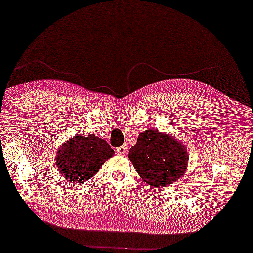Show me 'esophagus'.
<instances>
[{
	"label": "esophagus",
	"mask_w": 253,
	"mask_h": 253,
	"mask_svg": "<svg viewBox=\"0 0 253 253\" xmlns=\"http://www.w3.org/2000/svg\"><path fill=\"white\" fill-rule=\"evenodd\" d=\"M116 153L117 154H121V155H125L126 153H127V148L125 147V146H121V147H118V148H116Z\"/></svg>",
	"instance_id": "esophagus-1"
}]
</instances>
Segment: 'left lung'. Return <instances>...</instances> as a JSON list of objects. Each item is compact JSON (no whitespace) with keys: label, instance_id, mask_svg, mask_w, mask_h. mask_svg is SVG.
Wrapping results in <instances>:
<instances>
[{"label":"left lung","instance_id":"8db88e82","mask_svg":"<svg viewBox=\"0 0 253 253\" xmlns=\"http://www.w3.org/2000/svg\"><path fill=\"white\" fill-rule=\"evenodd\" d=\"M128 158L137 173L151 187H165L184 175L188 153L184 144L173 137L149 129L139 133Z\"/></svg>","mask_w":253,"mask_h":253}]
</instances>
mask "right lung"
Wrapping results in <instances>:
<instances>
[{
	"label": "right lung",
	"instance_id": "obj_1",
	"mask_svg": "<svg viewBox=\"0 0 253 253\" xmlns=\"http://www.w3.org/2000/svg\"><path fill=\"white\" fill-rule=\"evenodd\" d=\"M113 154L114 150L103 139L78 135L58 149L56 166L67 180L79 184L90 179Z\"/></svg>",
	"mask_w": 253,
	"mask_h": 253
}]
</instances>
